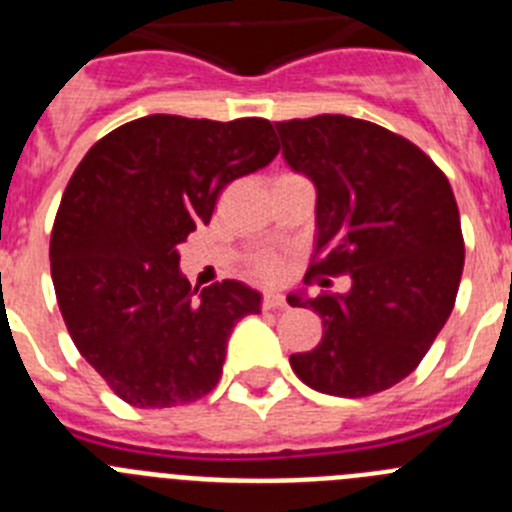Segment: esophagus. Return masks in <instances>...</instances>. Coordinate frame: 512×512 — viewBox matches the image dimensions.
<instances>
[{
	"label": "esophagus",
	"mask_w": 512,
	"mask_h": 512,
	"mask_svg": "<svg viewBox=\"0 0 512 512\" xmlns=\"http://www.w3.org/2000/svg\"><path fill=\"white\" fill-rule=\"evenodd\" d=\"M261 307L264 310H282V307H287V300L282 295H277V292H266L264 300H261Z\"/></svg>",
	"instance_id": "34e87169"
}]
</instances>
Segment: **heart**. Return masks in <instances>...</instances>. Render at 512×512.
<instances>
[{"instance_id": "b5f03b06", "label": "heart", "mask_w": 512, "mask_h": 512, "mask_svg": "<svg viewBox=\"0 0 512 512\" xmlns=\"http://www.w3.org/2000/svg\"><path fill=\"white\" fill-rule=\"evenodd\" d=\"M253 277L261 282H279L284 277V261L277 256H261L253 261Z\"/></svg>"}]
</instances>
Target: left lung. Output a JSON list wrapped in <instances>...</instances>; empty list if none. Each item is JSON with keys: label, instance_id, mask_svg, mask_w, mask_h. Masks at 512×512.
Wrapping results in <instances>:
<instances>
[{"label": "left lung", "instance_id": "obj_1", "mask_svg": "<svg viewBox=\"0 0 512 512\" xmlns=\"http://www.w3.org/2000/svg\"><path fill=\"white\" fill-rule=\"evenodd\" d=\"M274 125L287 164L318 189V246L305 282L351 277L348 295L287 297L323 320L318 346L289 364L323 395L390 390L418 369L454 310L464 235L449 179L415 143L369 120Z\"/></svg>", "mask_w": 512, "mask_h": 512}]
</instances>
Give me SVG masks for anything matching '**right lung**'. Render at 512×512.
Segmentation results:
<instances>
[{"mask_svg":"<svg viewBox=\"0 0 512 512\" xmlns=\"http://www.w3.org/2000/svg\"><path fill=\"white\" fill-rule=\"evenodd\" d=\"M277 153L264 117L148 115L99 138L71 174L51 230L56 300L79 354L133 408L187 405L223 377L230 330L261 295L233 279L197 292L176 246Z\"/></svg>","mask_w":512,"mask_h":512,"instance_id":"obj_1","label":"right lung"}]
</instances>
